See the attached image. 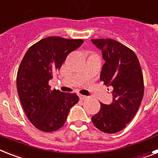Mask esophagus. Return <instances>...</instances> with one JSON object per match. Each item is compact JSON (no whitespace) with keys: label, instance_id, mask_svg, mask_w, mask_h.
Returning a JSON list of instances; mask_svg holds the SVG:
<instances>
[{"label":"esophagus","instance_id":"obj_1","mask_svg":"<svg viewBox=\"0 0 158 158\" xmlns=\"http://www.w3.org/2000/svg\"><path fill=\"white\" fill-rule=\"evenodd\" d=\"M79 97L80 100H86L87 98H88V97H86V96H84V95H81V94H79Z\"/></svg>","mask_w":158,"mask_h":158}]
</instances>
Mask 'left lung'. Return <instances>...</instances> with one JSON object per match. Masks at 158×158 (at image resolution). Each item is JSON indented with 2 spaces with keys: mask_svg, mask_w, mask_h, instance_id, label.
<instances>
[{
  "mask_svg": "<svg viewBox=\"0 0 158 158\" xmlns=\"http://www.w3.org/2000/svg\"><path fill=\"white\" fill-rule=\"evenodd\" d=\"M106 61L101 72V81L113 88V102L101 103V109L92 117L97 129L116 133L134 118L143 97V78L138 57L132 50L112 39H93Z\"/></svg>",
  "mask_w": 158,
  "mask_h": 158,
  "instance_id": "obj_1",
  "label": "left lung"
}]
</instances>
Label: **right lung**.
<instances>
[{"mask_svg": "<svg viewBox=\"0 0 158 158\" xmlns=\"http://www.w3.org/2000/svg\"><path fill=\"white\" fill-rule=\"evenodd\" d=\"M83 43V40L47 37L31 46L22 60L17 74L18 94L27 118L40 131L58 130L79 101L75 93L51 90L48 81L68 54Z\"/></svg>", "mask_w": 158, "mask_h": 158, "instance_id": "1", "label": "right lung"}]
</instances>
